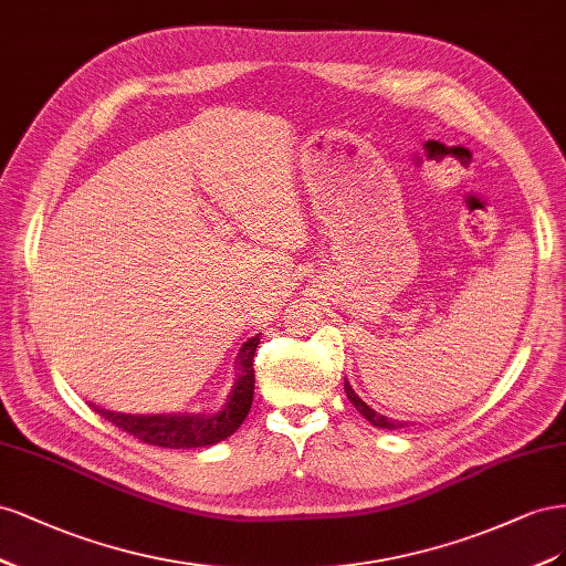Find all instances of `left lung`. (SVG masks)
<instances>
[{
	"mask_svg": "<svg viewBox=\"0 0 566 566\" xmlns=\"http://www.w3.org/2000/svg\"><path fill=\"white\" fill-rule=\"evenodd\" d=\"M344 389H346V396H348V400L353 402L355 408H358V412L367 419V422H373L375 427H379V429H400V427H406V422H398V419H391V417H384V415H377L373 408L367 406V402L355 394L353 389H350V384L348 381H344Z\"/></svg>",
	"mask_w": 566,
	"mask_h": 566,
	"instance_id": "left-lung-1",
	"label": "left lung"
}]
</instances>
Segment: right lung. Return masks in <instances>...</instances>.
Segmentation results:
<instances>
[{
	"instance_id": "right-lung-1",
	"label": "right lung",
	"mask_w": 566,
	"mask_h": 566,
	"mask_svg": "<svg viewBox=\"0 0 566 566\" xmlns=\"http://www.w3.org/2000/svg\"><path fill=\"white\" fill-rule=\"evenodd\" d=\"M258 344H261V336H253L241 346L237 355V384L232 386V394L218 415H123L99 410L96 406L92 408L108 419L113 427L151 446L203 448L220 443L241 427L251 410L255 389L253 355Z\"/></svg>"
}]
</instances>
